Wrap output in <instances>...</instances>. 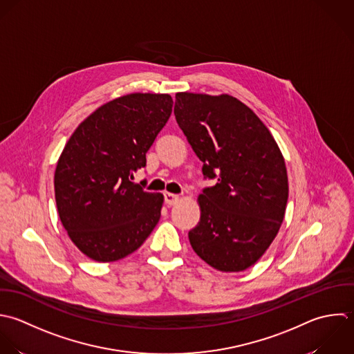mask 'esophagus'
<instances>
[{
    "mask_svg": "<svg viewBox=\"0 0 354 354\" xmlns=\"http://www.w3.org/2000/svg\"><path fill=\"white\" fill-rule=\"evenodd\" d=\"M179 196L178 194H172V193H164V200H165V204L167 205H174L179 201Z\"/></svg>",
    "mask_w": 354,
    "mask_h": 354,
    "instance_id": "1",
    "label": "esophagus"
}]
</instances>
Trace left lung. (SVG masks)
I'll list each match as a JSON object with an SVG mask.
<instances>
[{
  "label": "left lung",
  "instance_id": "left-lung-1",
  "mask_svg": "<svg viewBox=\"0 0 354 354\" xmlns=\"http://www.w3.org/2000/svg\"><path fill=\"white\" fill-rule=\"evenodd\" d=\"M175 118L205 179L201 218L189 232L194 252L221 272H243L276 239L288 200L284 157L266 125L230 96L179 92Z\"/></svg>",
  "mask_w": 354,
  "mask_h": 354
}]
</instances>
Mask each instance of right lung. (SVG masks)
Listing matches in <instances>:
<instances>
[{"label":"right lung","mask_w":354,"mask_h":354,"mask_svg":"<svg viewBox=\"0 0 354 354\" xmlns=\"http://www.w3.org/2000/svg\"><path fill=\"white\" fill-rule=\"evenodd\" d=\"M167 93H129L86 117L66 143L55 171V200L68 237L96 262L136 251L160 221L164 196L133 183L167 124Z\"/></svg>","instance_id":"obj_1"}]
</instances>
